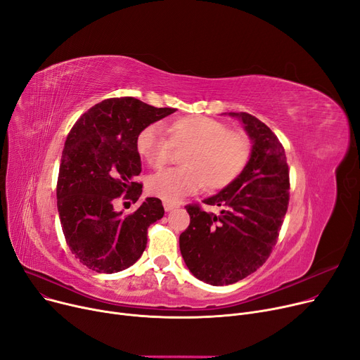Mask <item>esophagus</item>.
I'll return each instance as SVG.
<instances>
[{
	"mask_svg": "<svg viewBox=\"0 0 360 360\" xmlns=\"http://www.w3.org/2000/svg\"><path fill=\"white\" fill-rule=\"evenodd\" d=\"M163 207H165V210H166V212H170V210L176 209L178 204H175V202H169V201H163Z\"/></svg>",
	"mask_w": 360,
	"mask_h": 360,
	"instance_id": "obj_1",
	"label": "esophagus"
}]
</instances>
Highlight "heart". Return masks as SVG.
<instances>
[{
	"mask_svg": "<svg viewBox=\"0 0 360 360\" xmlns=\"http://www.w3.org/2000/svg\"><path fill=\"white\" fill-rule=\"evenodd\" d=\"M169 140L160 124L140 129L136 148L140 158L153 169L163 167L170 159V148H186L181 169H170L151 176L147 190L169 202L197 193L205 185L217 191L231 185L251 158V140L242 131L228 129L209 117H182L167 128Z\"/></svg>",
	"mask_w": 360,
	"mask_h": 360,
	"instance_id": "heart-1",
	"label": "heart"
}]
</instances>
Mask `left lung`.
<instances>
[{
	"label": "left lung",
	"mask_w": 360,
	"mask_h": 360,
	"mask_svg": "<svg viewBox=\"0 0 360 360\" xmlns=\"http://www.w3.org/2000/svg\"><path fill=\"white\" fill-rule=\"evenodd\" d=\"M251 140V158L240 175L202 202L220 214L186 205L190 226L179 236L188 270L213 286L232 285L270 257L289 204V167L274 132L247 112H229Z\"/></svg>",
	"instance_id": "obj_1"
}]
</instances>
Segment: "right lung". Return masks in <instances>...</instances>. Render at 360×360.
I'll return each mask as SVG.
<instances>
[{"instance_id": "right-lung-1", "label": "right lung", "mask_w": 360, "mask_h": 360, "mask_svg": "<svg viewBox=\"0 0 360 360\" xmlns=\"http://www.w3.org/2000/svg\"><path fill=\"white\" fill-rule=\"evenodd\" d=\"M136 98H112L90 108L65 140L60 163L56 205L71 252L96 273H118L144 252L147 228L165 214L162 201L147 197L128 216L113 209L122 194L139 201L136 182L141 159L140 129L174 113Z\"/></svg>"}]
</instances>
